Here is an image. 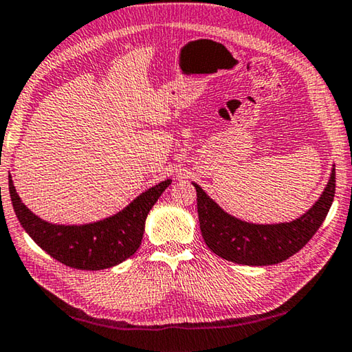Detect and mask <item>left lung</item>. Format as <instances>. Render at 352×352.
<instances>
[{"mask_svg":"<svg viewBox=\"0 0 352 352\" xmlns=\"http://www.w3.org/2000/svg\"><path fill=\"white\" fill-rule=\"evenodd\" d=\"M198 195L202 238L213 254L245 266H270L297 254L316 235L336 195V166L324 192L309 210L291 223L252 224L224 212L193 182Z\"/></svg>","mask_w":352,"mask_h":352,"instance_id":"obj_1","label":"left lung"}]
</instances>
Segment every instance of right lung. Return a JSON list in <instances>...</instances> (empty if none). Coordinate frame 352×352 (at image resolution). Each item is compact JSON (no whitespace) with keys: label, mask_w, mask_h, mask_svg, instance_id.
<instances>
[{"label":"right lung","mask_w":352,"mask_h":352,"mask_svg":"<svg viewBox=\"0 0 352 352\" xmlns=\"http://www.w3.org/2000/svg\"><path fill=\"white\" fill-rule=\"evenodd\" d=\"M171 184L162 181L139 195L122 212L82 226L51 224L23 204L9 176V193L18 221L28 235L55 260L80 270H102L117 266L139 249L145 219L159 196Z\"/></svg>","instance_id":"add662e5"}]
</instances>
